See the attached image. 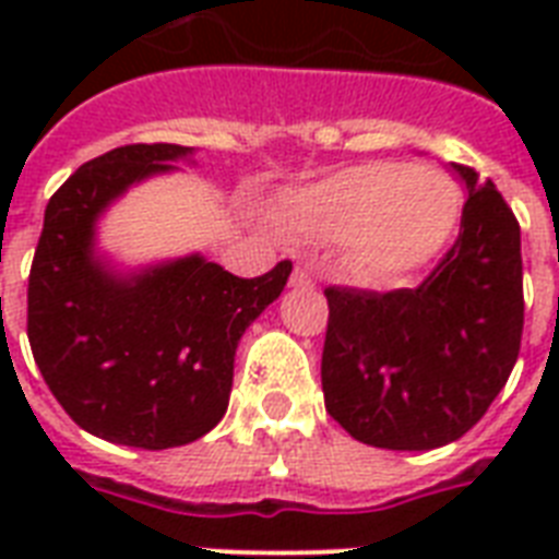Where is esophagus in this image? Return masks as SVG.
Instances as JSON below:
<instances>
[{
    "label": "esophagus",
    "mask_w": 559,
    "mask_h": 559,
    "mask_svg": "<svg viewBox=\"0 0 559 559\" xmlns=\"http://www.w3.org/2000/svg\"><path fill=\"white\" fill-rule=\"evenodd\" d=\"M289 287H313V275L305 266H296L293 275H289Z\"/></svg>",
    "instance_id": "esophagus-1"
}]
</instances>
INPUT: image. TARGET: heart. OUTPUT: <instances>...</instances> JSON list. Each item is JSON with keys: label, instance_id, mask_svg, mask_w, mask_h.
Returning a JSON list of instances; mask_svg holds the SVG:
<instances>
[{"label": "heart", "instance_id": "1", "mask_svg": "<svg viewBox=\"0 0 559 559\" xmlns=\"http://www.w3.org/2000/svg\"><path fill=\"white\" fill-rule=\"evenodd\" d=\"M461 202L459 182L435 165L359 162L289 191L281 223L305 240H342L350 278L389 284L441 254Z\"/></svg>", "mask_w": 559, "mask_h": 559}]
</instances>
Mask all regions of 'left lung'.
Wrapping results in <instances>:
<instances>
[{"label":"left lung","instance_id":"left-lung-1","mask_svg":"<svg viewBox=\"0 0 559 559\" xmlns=\"http://www.w3.org/2000/svg\"><path fill=\"white\" fill-rule=\"evenodd\" d=\"M467 186L461 231L415 289L328 287L322 391L357 441L424 452L459 441L511 377L522 342L520 223L490 179Z\"/></svg>","mask_w":559,"mask_h":559}]
</instances>
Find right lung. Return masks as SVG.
<instances>
[{
    "label": "right lung",
    "instance_id": "1",
    "mask_svg": "<svg viewBox=\"0 0 559 559\" xmlns=\"http://www.w3.org/2000/svg\"><path fill=\"white\" fill-rule=\"evenodd\" d=\"M182 144H124L48 200L28 275V342L66 415L104 441L168 450L223 420L246 328L293 263L237 278L202 254L118 272L95 252L98 217L144 179L177 170Z\"/></svg>",
    "mask_w": 559,
    "mask_h": 559
}]
</instances>
